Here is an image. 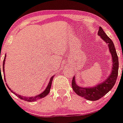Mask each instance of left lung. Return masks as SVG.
I'll return each instance as SVG.
<instances>
[{
	"label": "left lung",
	"instance_id": "left-lung-1",
	"mask_svg": "<svg viewBox=\"0 0 123 123\" xmlns=\"http://www.w3.org/2000/svg\"><path fill=\"white\" fill-rule=\"evenodd\" d=\"M98 35L108 45L109 51L111 54L112 60V68L111 74L105 80V81L90 88L81 87L77 85L76 83L74 76L72 80V87L74 92L80 96L84 97L85 99L92 100V101L97 100L104 97L112 88L116 81L119 69L118 57L117 55L113 42L105 34L101 27L99 28Z\"/></svg>",
	"mask_w": 123,
	"mask_h": 123
}]
</instances>
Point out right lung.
Here are the masks:
<instances>
[{
  "instance_id": "right-lung-1",
  "label": "right lung",
  "mask_w": 123,
  "mask_h": 123,
  "mask_svg": "<svg viewBox=\"0 0 123 123\" xmlns=\"http://www.w3.org/2000/svg\"><path fill=\"white\" fill-rule=\"evenodd\" d=\"M6 55H5V57H4V61H3V71H4V80H5V81H6V78H5V76H4V64H5V61H6ZM1 71V70L0 71ZM0 74H1V72H0ZM53 78H54V76H52L50 79V81H49V84H48L46 88V89L42 93H41L40 94L38 95L37 96H35V97H23L22 96V95H20L19 94H16L14 92H12V90H11V89L10 88L8 87V85H7V87L12 92L15 94L16 95L17 97H18L19 98L22 100H26V101H28V102H35L36 100H37L38 99H40L42 98H43L45 97V96H47L48 94H49V93L50 92V88H51V85H52V80H53Z\"/></svg>"
}]
</instances>
